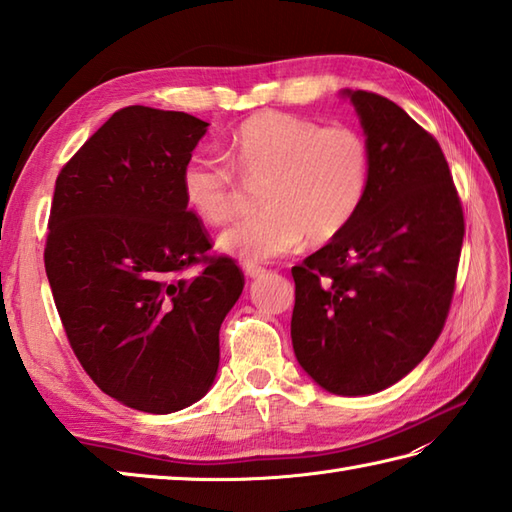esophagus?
I'll return each mask as SVG.
<instances>
[{"mask_svg": "<svg viewBox=\"0 0 512 512\" xmlns=\"http://www.w3.org/2000/svg\"><path fill=\"white\" fill-rule=\"evenodd\" d=\"M244 275L250 277V279H259V277L266 275V268L257 266V264H244Z\"/></svg>", "mask_w": 512, "mask_h": 512, "instance_id": "34e87169", "label": "esophagus"}]
</instances>
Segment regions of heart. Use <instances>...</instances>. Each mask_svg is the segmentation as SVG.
I'll return each mask as SVG.
<instances>
[{
    "label": "heart",
    "mask_w": 512,
    "mask_h": 512,
    "mask_svg": "<svg viewBox=\"0 0 512 512\" xmlns=\"http://www.w3.org/2000/svg\"><path fill=\"white\" fill-rule=\"evenodd\" d=\"M226 156L231 163L191 154L180 189L209 224L228 222L244 209L250 189H262L264 211L217 237V248L244 264L295 253L306 237L332 242L363 209L372 182V151L358 129L284 112L246 118L226 138Z\"/></svg>",
    "instance_id": "obj_1"
}]
</instances>
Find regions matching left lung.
<instances>
[{"label":"left lung","mask_w":512,"mask_h":512,"mask_svg":"<svg viewBox=\"0 0 512 512\" xmlns=\"http://www.w3.org/2000/svg\"><path fill=\"white\" fill-rule=\"evenodd\" d=\"M341 96L372 151V182L354 222L292 268L290 336L319 387L369 396L405 378L440 336L464 215L436 138L385 96Z\"/></svg>","instance_id":"8db88e82"}]
</instances>
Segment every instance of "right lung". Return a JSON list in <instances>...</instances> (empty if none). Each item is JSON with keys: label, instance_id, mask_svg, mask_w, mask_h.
Returning a JSON list of instances; mask_svg holds the SVG:
<instances>
[{"label": "right lung", "instance_id": "obj_1", "mask_svg": "<svg viewBox=\"0 0 512 512\" xmlns=\"http://www.w3.org/2000/svg\"><path fill=\"white\" fill-rule=\"evenodd\" d=\"M209 123L132 105L112 114L54 187L46 275L72 350L107 396L173 413L211 389L222 321L242 295L233 259L204 257L180 169ZM207 266L198 278L181 273Z\"/></svg>", "mask_w": 512, "mask_h": 512}]
</instances>
